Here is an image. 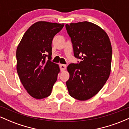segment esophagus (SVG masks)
Instances as JSON below:
<instances>
[{
	"label": "esophagus",
	"instance_id": "1",
	"mask_svg": "<svg viewBox=\"0 0 129 129\" xmlns=\"http://www.w3.org/2000/svg\"><path fill=\"white\" fill-rule=\"evenodd\" d=\"M66 67H67L66 65L60 64V70H61V72H63V71L66 70Z\"/></svg>",
	"mask_w": 129,
	"mask_h": 129
}]
</instances>
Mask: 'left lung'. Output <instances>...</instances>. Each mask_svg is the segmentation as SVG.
Here are the masks:
<instances>
[{"mask_svg":"<svg viewBox=\"0 0 129 129\" xmlns=\"http://www.w3.org/2000/svg\"><path fill=\"white\" fill-rule=\"evenodd\" d=\"M79 63L67 67L70 78L66 82L70 95L79 101L94 96L110 76L112 49L110 39L100 26L84 21L66 24Z\"/></svg>","mask_w":129,"mask_h":129,"instance_id":"1","label":"left lung"}]
</instances>
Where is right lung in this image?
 <instances>
[{
    "instance_id": "1",
    "label": "right lung",
    "mask_w": 129,
    "mask_h": 129,
    "mask_svg": "<svg viewBox=\"0 0 129 129\" xmlns=\"http://www.w3.org/2000/svg\"><path fill=\"white\" fill-rule=\"evenodd\" d=\"M63 23L39 21L26 30L16 50L17 72L22 85L37 100L50 95L60 72L51 62V43ZM48 57V59H46Z\"/></svg>"
}]
</instances>
